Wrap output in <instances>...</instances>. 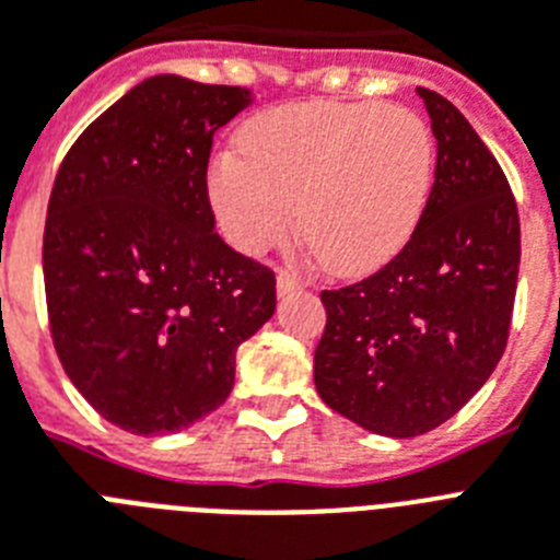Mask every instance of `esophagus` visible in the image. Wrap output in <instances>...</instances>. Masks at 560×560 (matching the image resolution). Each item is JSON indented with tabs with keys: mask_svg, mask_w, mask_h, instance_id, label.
<instances>
[{
	"mask_svg": "<svg viewBox=\"0 0 560 560\" xmlns=\"http://www.w3.org/2000/svg\"><path fill=\"white\" fill-rule=\"evenodd\" d=\"M303 289V280L298 275H291V271H277V294L285 298L291 291H300Z\"/></svg>",
	"mask_w": 560,
	"mask_h": 560,
	"instance_id": "1",
	"label": "esophagus"
}]
</instances>
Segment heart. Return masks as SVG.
<instances>
[{
  "label": "heart",
  "instance_id": "b5f03b06",
  "mask_svg": "<svg viewBox=\"0 0 560 560\" xmlns=\"http://www.w3.org/2000/svg\"><path fill=\"white\" fill-rule=\"evenodd\" d=\"M208 171L217 225L260 257L298 225L340 277L381 269L415 237L432 200L438 140L404 105L300 103L266 110Z\"/></svg>",
  "mask_w": 560,
  "mask_h": 560
}]
</instances>
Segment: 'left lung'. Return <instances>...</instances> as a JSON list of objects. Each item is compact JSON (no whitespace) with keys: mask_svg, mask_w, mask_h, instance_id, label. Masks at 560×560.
I'll list each match as a JSON object with an SVG mask.
<instances>
[{"mask_svg":"<svg viewBox=\"0 0 560 560\" xmlns=\"http://www.w3.org/2000/svg\"><path fill=\"white\" fill-rule=\"evenodd\" d=\"M438 140L432 200L381 271L323 291L314 352L323 404L374 435L441 427L495 372L521 262L518 206L501 165L446 96L418 88Z\"/></svg>","mask_w":560,"mask_h":560,"instance_id":"obj_1","label":"left lung"}]
</instances>
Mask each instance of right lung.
<instances>
[{
    "label": "right lung",
    "instance_id": "1",
    "mask_svg": "<svg viewBox=\"0 0 560 560\" xmlns=\"http://www.w3.org/2000/svg\"><path fill=\"white\" fill-rule=\"evenodd\" d=\"M252 91L148 77L65 154L42 271L59 363L131 435H171L225 404L234 354L277 306L275 271L214 231L217 128Z\"/></svg>",
    "mask_w": 560,
    "mask_h": 560
}]
</instances>
